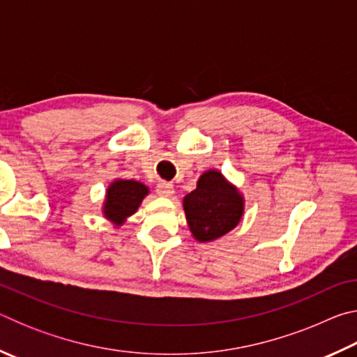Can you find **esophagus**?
I'll return each instance as SVG.
<instances>
[{
  "mask_svg": "<svg viewBox=\"0 0 357 357\" xmlns=\"http://www.w3.org/2000/svg\"><path fill=\"white\" fill-rule=\"evenodd\" d=\"M155 192L159 193L160 197H172L173 193H174V187H173V184H170V183H165V181H160V183L157 184V187H155Z\"/></svg>",
  "mask_w": 357,
  "mask_h": 357,
  "instance_id": "1",
  "label": "esophagus"
}]
</instances>
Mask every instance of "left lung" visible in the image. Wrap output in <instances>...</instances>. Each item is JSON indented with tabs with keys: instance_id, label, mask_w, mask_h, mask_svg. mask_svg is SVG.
<instances>
[{
	"instance_id": "left-lung-1",
	"label": "left lung",
	"mask_w": 357,
	"mask_h": 357,
	"mask_svg": "<svg viewBox=\"0 0 357 357\" xmlns=\"http://www.w3.org/2000/svg\"><path fill=\"white\" fill-rule=\"evenodd\" d=\"M183 204L193 238L200 243H211L231 231L244 214V197L217 170L204 172Z\"/></svg>"
}]
</instances>
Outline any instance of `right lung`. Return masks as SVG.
Listing matches in <instances>:
<instances>
[{"label": "right lung", "instance_id": "obj_1", "mask_svg": "<svg viewBox=\"0 0 357 357\" xmlns=\"http://www.w3.org/2000/svg\"><path fill=\"white\" fill-rule=\"evenodd\" d=\"M149 193V189L144 184L132 179H116L108 185L104 215L114 225H123L134 213H137L143 198Z\"/></svg>", "mask_w": 357, "mask_h": 357}]
</instances>
